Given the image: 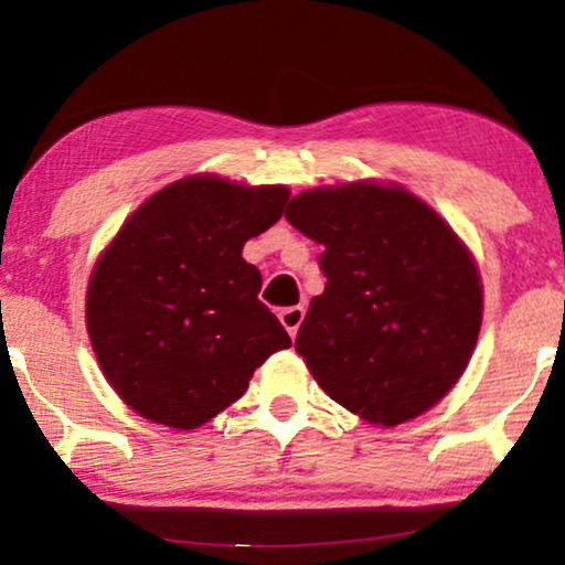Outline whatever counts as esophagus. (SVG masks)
Returning a JSON list of instances; mask_svg holds the SVG:
<instances>
[{
    "mask_svg": "<svg viewBox=\"0 0 565 565\" xmlns=\"http://www.w3.org/2000/svg\"><path fill=\"white\" fill-rule=\"evenodd\" d=\"M302 319H305L302 305H295V308H284L281 313H278V321L284 323V329H287L289 337H297V329H300Z\"/></svg>",
    "mask_w": 565,
    "mask_h": 565,
    "instance_id": "esophagus-1",
    "label": "esophagus"
}]
</instances>
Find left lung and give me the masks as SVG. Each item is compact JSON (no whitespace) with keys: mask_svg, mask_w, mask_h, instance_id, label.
Returning a JSON list of instances; mask_svg holds the SVG:
<instances>
[{"mask_svg":"<svg viewBox=\"0 0 565 565\" xmlns=\"http://www.w3.org/2000/svg\"><path fill=\"white\" fill-rule=\"evenodd\" d=\"M284 215L323 246L327 287L295 340L321 391L377 427L436 406L468 369L483 321L468 244L427 201L372 178L308 188Z\"/></svg>","mask_w":565,"mask_h":565,"instance_id":"1","label":"left lung"}]
</instances>
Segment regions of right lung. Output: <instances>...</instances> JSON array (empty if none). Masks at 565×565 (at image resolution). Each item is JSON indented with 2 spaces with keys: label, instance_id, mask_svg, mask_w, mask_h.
<instances>
[{
  "label": "right lung",
  "instance_id": "add662e5",
  "mask_svg": "<svg viewBox=\"0 0 565 565\" xmlns=\"http://www.w3.org/2000/svg\"><path fill=\"white\" fill-rule=\"evenodd\" d=\"M287 199V185L188 174L142 201L97 255L87 334L103 377L135 414L196 430L291 345L257 300L260 270L242 257Z\"/></svg>",
  "mask_w": 565,
  "mask_h": 565
}]
</instances>
